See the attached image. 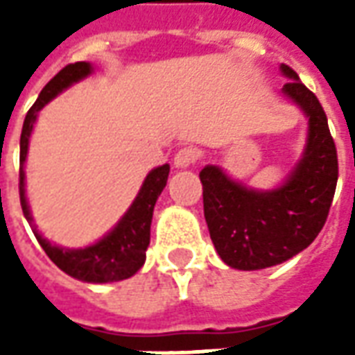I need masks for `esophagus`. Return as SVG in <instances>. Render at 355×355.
Here are the masks:
<instances>
[{
    "instance_id": "34e87169",
    "label": "esophagus",
    "mask_w": 355,
    "mask_h": 355,
    "mask_svg": "<svg viewBox=\"0 0 355 355\" xmlns=\"http://www.w3.org/2000/svg\"><path fill=\"white\" fill-rule=\"evenodd\" d=\"M198 157H200V152H198L196 148L184 146L180 148L177 154H175V159H173V162H175L177 167L182 169V167H190V165H193V163L198 162Z\"/></svg>"
}]
</instances>
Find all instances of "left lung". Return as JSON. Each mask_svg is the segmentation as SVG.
Masks as SVG:
<instances>
[{
  "label": "left lung",
  "instance_id": "8db88e82",
  "mask_svg": "<svg viewBox=\"0 0 355 355\" xmlns=\"http://www.w3.org/2000/svg\"><path fill=\"white\" fill-rule=\"evenodd\" d=\"M283 93L308 117L304 155L287 182L270 192L234 182L215 165L200 173L209 234L228 266L262 270L289 261L318 238L327 220L338 178L335 140L318 96L282 64Z\"/></svg>",
  "mask_w": 355,
  "mask_h": 355
}]
</instances>
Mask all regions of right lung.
Wrapping results in <instances>:
<instances>
[{"label": "right lung", "mask_w": 355, "mask_h": 355, "mask_svg": "<svg viewBox=\"0 0 355 355\" xmlns=\"http://www.w3.org/2000/svg\"><path fill=\"white\" fill-rule=\"evenodd\" d=\"M89 62H76V64L64 66L53 80L43 87V91L34 102V106L28 110L26 119L22 125L20 135V171H19V193L20 207L26 216V220L32 224V215L26 203L24 193V162L28 154V140L34 129L37 112L53 101L60 91L70 87L76 81L83 80L91 73ZM169 178V165L165 163L162 167H155L148 173L144 184L140 188L137 200L132 201L129 211L123 218L116 224V228L108 232L104 238L85 249H60L53 245L51 241L42 238L34 228V234L43 251L47 253L51 261L55 262L62 272L72 275L76 279L87 283H110L127 279L139 272L144 261H146V249L150 245V224L154 215V205Z\"/></svg>", "instance_id": "obj_1"}]
</instances>
